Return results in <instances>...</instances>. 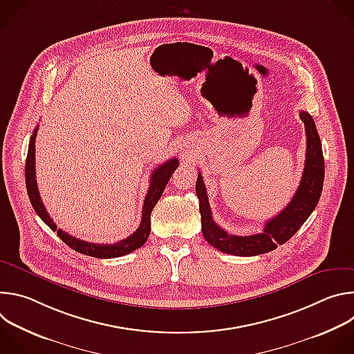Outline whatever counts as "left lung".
<instances>
[{"mask_svg":"<svg viewBox=\"0 0 354 354\" xmlns=\"http://www.w3.org/2000/svg\"><path fill=\"white\" fill-rule=\"evenodd\" d=\"M299 118L304 122L307 133L304 172H302L299 186L290 203L283 209V212L266 221L262 232L252 235H232L218 227L212 216L203 176L198 172L196 194L198 197L201 216V232L213 248L224 252V254L236 257H257L266 254V252L276 249L277 245L287 242L315 210L325 178L322 144L313 116L306 111H301Z\"/></svg>","mask_w":354,"mask_h":354,"instance_id":"obj_1","label":"left lung"}]
</instances>
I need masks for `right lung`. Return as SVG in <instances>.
Segmentation results:
<instances>
[{"label": "right lung", "instance_id": "obj_1", "mask_svg": "<svg viewBox=\"0 0 354 354\" xmlns=\"http://www.w3.org/2000/svg\"><path fill=\"white\" fill-rule=\"evenodd\" d=\"M36 134H37V127L33 130V134L30 136L29 141V148H28V157H26V164H25V180H26V189H28V196L30 203L36 212V214L43 220L44 224L50 227V230L57 231V236L66 242L71 249L80 252L82 255L86 257H93L99 259H111V258H118V257H124L130 252L141 248L145 241L148 239V235L151 232V212L156 207L158 203L160 197L162 196V192L171 179L172 174L175 169L179 167V162L176 158H171L169 161L164 162L160 165L153 174H151L149 179V187L147 192V196L144 198V206H142V217L138 228L136 232H133L130 236L126 239H122L115 243H93V242H86L82 239H78L63 230H59L57 225L53 223V220L50 218L43 201L39 194L37 189V182H36V172H35V141H36Z\"/></svg>", "mask_w": 354, "mask_h": 354}]
</instances>
